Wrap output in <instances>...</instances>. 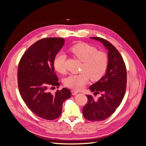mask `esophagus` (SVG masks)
<instances>
[{
  "mask_svg": "<svg viewBox=\"0 0 146 146\" xmlns=\"http://www.w3.org/2000/svg\"><path fill=\"white\" fill-rule=\"evenodd\" d=\"M71 92H72V95H76L78 93V92L76 91V90H72Z\"/></svg>",
  "mask_w": 146,
  "mask_h": 146,
  "instance_id": "esophagus-1",
  "label": "esophagus"
}]
</instances>
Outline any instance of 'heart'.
Masks as SVG:
<instances>
[{
  "instance_id": "1",
  "label": "heart",
  "mask_w": 146,
  "mask_h": 146,
  "mask_svg": "<svg viewBox=\"0 0 146 146\" xmlns=\"http://www.w3.org/2000/svg\"><path fill=\"white\" fill-rule=\"evenodd\" d=\"M74 55L83 62L78 74H71L64 80L66 86L76 90H80L90 80L98 81L104 76L108 63L106 53L98 50L97 48L85 42H79L70 48ZM66 55L63 53L57 54L54 58V66L57 72H66Z\"/></svg>"
}]
</instances>
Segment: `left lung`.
Returning a JSON list of instances; mask_svg holds the SVG:
<instances>
[{
	"mask_svg": "<svg viewBox=\"0 0 146 146\" xmlns=\"http://www.w3.org/2000/svg\"><path fill=\"white\" fill-rule=\"evenodd\" d=\"M103 44L108 50V63L104 77L90 87L94 96L100 94L98 99L86 95L88 102L83 108V115L90 121L107 119L116 111L124 97L127 86V70L124 61L117 48L106 39L91 37Z\"/></svg>",
	"mask_w": 146,
	"mask_h": 146,
	"instance_id": "1",
	"label": "left lung"
}]
</instances>
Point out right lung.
Returning <instances> with one entry per match:
<instances>
[{
  "label": "right lung",
  "mask_w": 146,
  "mask_h": 146,
  "mask_svg": "<svg viewBox=\"0 0 146 146\" xmlns=\"http://www.w3.org/2000/svg\"><path fill=\"white\" fill-rule=\"evenodd\" d=\"M64 44L62 38L41 39L25 51L18 66L17 84L22 99L33 113L46 120L59 117L63 103L71 96L66 88L55 94L49 91L60 86L54 61Z\"/></svg>",
  "instance_id": "right-lung-1"
}]
</instances>
